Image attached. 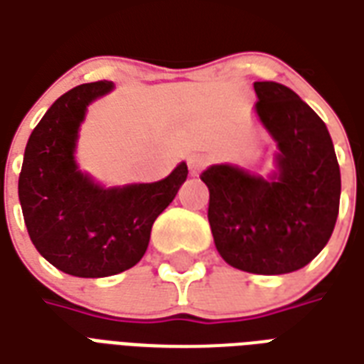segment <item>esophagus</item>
<instances>
[{
	"mask_svg": "<svg viewBox=\"0 0 364 364\" xmlns=\"http://www.w3.org/2000/svg\"><path fill=\"white\" fill-rule=\"evenodd\" d=\"M189 171L193 177H197L203 169H205L206 166H208V156H205V154H195V156H191L189 158Z\"/></svg>",
	"mask_w": 364,
	"mask_h": 364,
	"instance_id": "obj_1",
	"label": "esophagus"
}]
</instances>
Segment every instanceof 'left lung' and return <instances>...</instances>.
Segmentation results:
<instances>
[{
  "instance_id": "left-lung-1",
  "label": "left lung",
  "mask_w": 364,
  "mask_h": 364,
  "mask_svg": "<svg viewBox=\"0 0 364 364\" xmlns=\"http://www.w3.org/2000/svg\"><path fill=\"white\" fill-rule=\"evenodd\" d=\"M257 114L279 146L274 181L234 166L203 171L214 244L232 267L255 274L298 271L336 228L341 175L323 120L277 82H255Z\"/></svg>"
}]
</instances>
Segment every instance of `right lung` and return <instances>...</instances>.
I'll return each instance as SVG.
<instances>
[{"label":"right lung","instance_id":"right-lung-1","mask_svg":"<svg viewBox=\"0 0 364 364\" xmlns=\"http://www.w3.org/2000/svg\"><path fill=\"white\" fill-rule=\"evenodd\" d=\"M112 83H83L54 101L25 148L19 200L31 242L54 267L99 279L134 267L146 253L151 224L187 179V164L158 183L103 189L74 161L87 105Z\"/></svg>","mask_w":364,"mask_h":364}]
</instances>
